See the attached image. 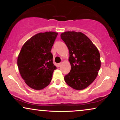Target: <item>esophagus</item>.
<instances>
[{"instance_id":"esophagus-1","label":"esophagus","mask_w":120,"mask_h":120,"mask_svg":"<svg viewBox=\"0 0 120 120\" xmlns=\"http://www.w3.org/2000/svg\"><path fill=\"white\" fill-rule=\"evenodd\" d=\"M61 65H62V63H58V64H57V65H58V67H60L61 66Z\"/></svg>"}]
</instances>
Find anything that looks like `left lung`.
Returning a JSON list of instances; mask_svg holds the SVG:
<instances>
[{
    "instance_id": "8db88e82",
    "label": "left lung",
    "mask_w": 120,
    "mask_h": 120,
    "mask_svg": "<svg viewBox=\"0 0 120 120\" xmlns=\"http://www.w3.org/2000/svg\"><path fill=\"white\" fill-rule=\"evenodd\" d=\"M69 49L71 70L64 76L67 84L74 89L87 87L97 76L101 65L98 49L81 32H65L60 34Z\"/></svg>"
}]
</instances>
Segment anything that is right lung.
<instances>
[{"label": "right lung", "instance_id": "right-lung-1", "mask_svg": "<svg viewBox=\"0 0 120 120\" xmlns=\"http://www.w3.org/2000/svg\"><path fill=\"white\" fill-rule=\"evenodd\" d=\"M57 35L53 32L39 33L27 40L21 49L18 68L26 84L33 89H43L51 81L57 68L51 51Z\"/></svg>", "mask_w": 120, "mask_h": 120}]
</instances>
